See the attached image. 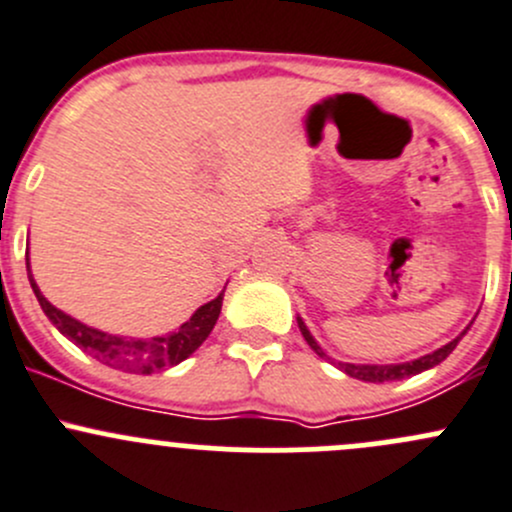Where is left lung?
Instances as JSON below:
<instances>
[{
	"label": "left lung",
	"mask_w": 512,
	"mask_h": 512,
	"mask_svg": "<svg viewBox=\"0 0 512 512\" xmlns=\"http://www.w3.org/2000/svg\"><path fill=\"white\" fill-rule=\"evenodd\" d=\"M299 322V329H302V337L307 339L309 347L314 349L319 356H324L322 349H319V344L314 342L312 334H309V329L304 327L302 319H297ZM466 334V332H463ZM461 334V337H463ZM461 337H456L453 342H448L446 347L436 349L433 354H426L421 356V359L416 361H406V364H389V366H379V364H339V369L344 371V374L354 376V379H361V381H371V384H384V381H399V379H406V376H414V374H421V371L431 369V366L441 364L443 359H446L448 354L456 349V344L461 342Z\"/></svg>",
	"instance_id": "obj_1"
}]
</instances>
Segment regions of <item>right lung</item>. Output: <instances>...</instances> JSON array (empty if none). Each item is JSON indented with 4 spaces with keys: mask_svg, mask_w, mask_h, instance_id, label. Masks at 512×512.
<instances>
[{
    "mask_svg": "<svg viewBox=\"0 0 512 512\" xmlns=\"http://www.w3.org/2000/svg\"><path fill=\"white\" fill-rule=\"evenodd\" d=\"M29 282H32V289L36 299H39L41 309H44V314L54 322V327L64 337H69L71 342L79 344L84 352H89L94 359L103 361V364L116 366V369L123 371H141V374H153V371L165 369V366H175L183 359H188L208 339V334L213 332L215 322L220 317V307H223V294H218L213 302L203 304L188 322L180 324L178 332L168 334V337H153L148 342L146 339H121L86 327V324L76 322L74 317L56 309L39 292L32 272H29Z\"/></svg>",
    "mask_w": 512,
    "mask_h": 512,
    "instance_id": "1",
    "label": "right lung"
}]
</instances>
